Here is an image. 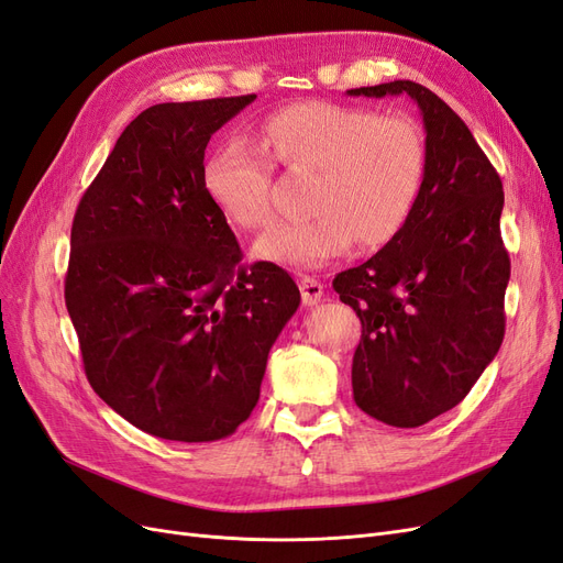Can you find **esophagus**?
Masks as SVG:
<instances>
[{
    "instance_id": "34e87169",
    "label": "esophagus",
    "mask_w": 563,
    "mask_h": 563,
    "mask_svg": "<svg viewBox=\"0 0 563 563\" xmlns=\"http://www.w3.org/2000/svg\"><path fill=\"white\" fill-rule=\"evenodd\" d=\"M300 294H302V302L312 308L323 296V284L314 277H300Z\"/></svg>"
}]
</instances>
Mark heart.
<instances>
[{
  "mask_svg": "<svg viewBox=\"0 0 563 563\" xmlns=\"http://www.w3.org/2000/svg\"><path fill=\"white\" fill-rule=\"evenodd\" d=\"M263 146L286 168L314 174L310 218L263 234L255 255L294 269L319 267L354 242L380 249L404 230L424 180V135L411 117L340 103H300L267 117ZM203 190L228 220L263 230L275 220L272 166L249 141L220 145L203 164Z\"/></svg>",
  "mask_w": 563,
  "mask_h": 563,
  "instance_id": "heart-1",
  "label": "heart"
}]
</instances>
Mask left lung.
I'll return each instance as SVG.
<instances>
[{
	"instance_id": "1",
	"label": "left lung",
	"mask_w": 563,
	"mask_h": 563,
	"mask_svg": "<svg viewBox=\"0 0 563 563\" xmlns=\"http://www.w3.org/2000/svg\"><path fill=\"white\" fill-rule=\"evenodd\" d=\"M350 96H411L424 124V180L404 230L335 294L362 321L352 395L391 428H420L467 397L505 335L509 255L503 180L474 135L422 84L397 79Z\"/></svg>"
}]
</instances>
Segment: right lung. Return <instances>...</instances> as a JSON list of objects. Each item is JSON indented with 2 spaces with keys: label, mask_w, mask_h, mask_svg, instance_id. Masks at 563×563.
<instances>
[{
  "label": "right lung",
  "mask_w": 563,
  "mask_h": 563,
  "mask_svg": "<svg viewBox=\"0 0 563 563\" xmlns=\"http://www.w3.org/2000/svg\"><path fill=\"white\" fill-rule=\"evenodd\" d=\"M251 96L143 110L79 199L65 305L96 395L172 441L230 437L258 404L267 354L300 305L275 263L242 265L203 190L211 135Z\"/></svg>",
  "instance_id": "add662e5"
}]
</instances>
